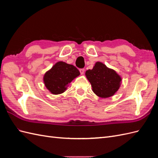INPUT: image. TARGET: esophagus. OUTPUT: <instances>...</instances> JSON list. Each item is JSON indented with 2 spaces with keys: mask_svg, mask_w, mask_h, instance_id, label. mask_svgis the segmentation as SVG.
Listing matches in <instances>:
<instances>
[{
  "mask_svg": "<svg viewBox=\"0 0 158 158\" xmlns=\"http://www.w3.org/2000/svg\"><path fill=\"white\" fill-rule=\"evenodd\" d=\"M84 69H80V74H84Z\"/></svg>",
  "mask_w": 158,
  "mask_h": 158,
  "instance_id": "esophagus-1",
  "label": "esophagus"
}]
</instances>
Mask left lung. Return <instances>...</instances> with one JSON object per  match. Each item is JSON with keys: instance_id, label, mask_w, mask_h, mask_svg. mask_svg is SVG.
Wrapping results in <instances>:
<instances>
[{"instance_id": "1", "label": "left lung", "mask_w": 158, "mask_h": 158, "mask_svg": "<svg viewBox=\"0 0 158 158\" xmlns=\"http://www.w3.org/2000/svg\"><path fill=\"white\" fill-rule=\"evenodd\" d=\"M85 75L92 85L94 93L102 98L114 95L122 82L121 76L102 62H96L93 69L85 72Z\"/></svg>"}]
</instances>
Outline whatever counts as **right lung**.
Masks as SVG:
<instances>
[{
  "label": "right lung",
  "mask_w": 158,
  "mask_h": 158,
  "mask_svg": "<svg viewBox=\"0 0 158 158\" xmlns=\"http://www.w3.org/2000/svg\"><path fill=\"white\" fill-rule=\"evenodd\" d=\"M80 74L74 65L59 61L46 72L43 80L46 88L52 94L57 95L64 92L70 83Z\"/></svg>",
  "instance_id": "right-lung-1"
}]
</instances>
